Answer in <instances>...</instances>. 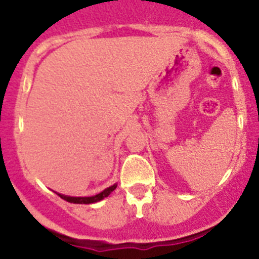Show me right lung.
I'll return each instance as SVG.
<instances>
[{"label": "right lung", "instance_id": "add662e5", "mask_svg": "<svg viewBox=\"0 0 259 259\" xmlns=\"http://www.w3.org/2000/svg\"><path fill=\"white\" fill-rule=\"evenodd\" d=\"M116 188V184L111 185V187H109V188L104 189L102 192H100L98 194H95V196H91V197H71V196H66V194H61V193H57L61 198H63L65 201H67V202H71V203H95V202H98V201L104 200L105 197H107L111 192L114 191V189Z\"/></svg>", "mask_w": 259, "mask_h": 259}]
</instances>
